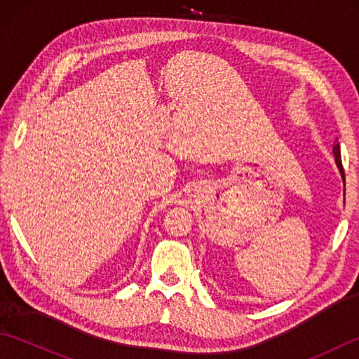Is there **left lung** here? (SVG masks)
<instances>
[{"mask_svg":"<svg viewBox=\"0 0 359 359\" xmlns=\"http://www.w3.org/2000/svg\"><path fill=\"white\" fill-rule=\"evenodd\" d=\"M333 154H334V160H337V165H338V168H339V171H341V174H342V179L346 180V177H344V168H342V163H341L339 144H334V148H333Z\"/></svg>","mask_w":359,"mask_h":359,"instance_id":"left-lung-1","label":"left lung"}]
</instances>
